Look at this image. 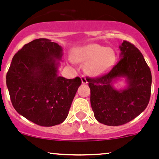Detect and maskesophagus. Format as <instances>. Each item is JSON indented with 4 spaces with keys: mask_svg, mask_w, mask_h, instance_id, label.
Returning a JSON list of instances; mask_svg holds the SVG:
<instances>
[{
    "mask_svg": "<svg viewBox=\"0 0 159 159\" xmlns=\"http://www.w3.org/2000/svg\"><path fill=\"white\" fill-rule=\"evenodd\" d=\"M81 80H82V83H83V84H86L87 83V80L86 79V77H85V76H81Z\"/></svg>",
    "mask_w": 159,
    "mask_h": 159,
    "instance_id": "esophagus-1",
    "label": "esophagus"
}]
</instances>
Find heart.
I'll return each mask as SVG.
<instances>
[{"label": "heart", "mask_w": 159, "mask_h": 159, "mask_svg": "<svg viewBox=\"0 0 159 159\" xmlns=\"http://www.w3.org/2000/svg\"><path fill=\"white\" fill-rule=\"evenodd\" d=\"M76 59L88 64V71L91 74L100 75L113 65L115 54L112 49L105 46L91 44L76 51Z\"/></svg>", "instance_id": "b5f03b06"}]
</instances>
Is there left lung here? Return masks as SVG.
Returning a JSON list of instances; mask_svg holds the SVG:
<instances>
[{
	"mask_svg": "<svg viewBox=\"0 0 159 159\" xmlns=\"http://www.w3.org/2000/svg\"><path fill=\"white\" fill-rule=\"evenodd\" d=\"M120 48L121 58L110 70L86 80L95 117L107 126H120L132 120L146 109L151 95L152 73L142 53L127 41ZM120 76L128 78L129 86L117 91L111 82Z\"/></svg>",
	"mask_w": 159,
	"mask_h": 159,
	"instance_id": "1",
	"label": "left lung"
}]
</instances>
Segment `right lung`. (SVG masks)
<instances>
[{"label": "right lung", "instance_id": "add662e5", "mask_svg": "<svg viewBox=\"0 0 159 159\" xmlns=\"http://www.w3.org/2000/svg\"><path fill=\"white\" fill-rule=\"evenodd\" d=\"M62 48L47 39L23 45L13 56L6 76L15 110L42 127L61 124L67 117L82 81L79 76L65 79L57 74Z\"/></svg>", "mask_w": 159, "mask_h": 159}]
</instances>
